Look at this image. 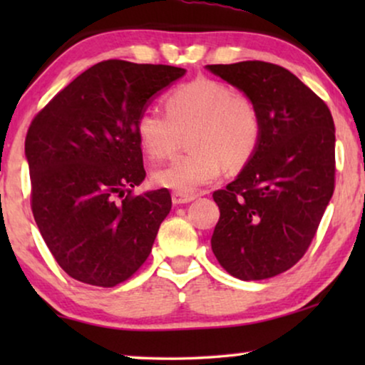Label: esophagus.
I'll return each mask as SVG.
<instances>
[{
    "label": "esophagus",
    "instance_id": "34e87169",
    "mask_svg": "<svg viewBox=\"0 0 365 365\" xmlns=\"http://www.w3.org/2000/svg\"><path fill=\"white\" fill-rule=\"evenodd\" d=\"M194 194H181V192H173V202L174 204H186L194 201Z\"/></svg>",
    "mask_w": 365,
    "mask_h": 365
}]
</instances>
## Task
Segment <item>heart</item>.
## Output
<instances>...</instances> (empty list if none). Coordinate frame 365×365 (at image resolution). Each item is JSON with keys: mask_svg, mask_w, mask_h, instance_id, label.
I'll list each match as a JSON object with an SVG mask.
<instances>
[{"mask_svg": "<svg viewBox=\"0 0 365 365\" xmlns=\"http://www.w3.org/2000/svg\"><path fill=\"white\" fill-rule=\"evenodd\" d=\"M166 114L146 109L136 119L139 144L153 161L171 159L189 136L191 154L158 169L153 181L192 194L219 178L222 168L241 171L256 154L262 136L257 104L211 78L192 79L168 94Z\"/></svg>", "mask_w": 365, "mask_h": 365, "instance_id": "obj_1", "label": "heart"}]
</instances>
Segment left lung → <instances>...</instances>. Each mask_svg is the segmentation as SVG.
<instances>
[{
	"label": "left lung",
	"instance_id": "obj_1",
	"mask_svg": "<svg viewBox=\"0 0 365 365\" xmlns=\"http://www.w3.org/2000/svg\"><path fill=\"white\" fill-rule=\"evenodd\" d=\"M257 104L261 143L236 181L212 192L219 264L242 281L286 272L316 236L336 187V129L327 104L286 68L264 61L209 64Z\"/></svg>",
	"mask_w": 365,
	"mask_h": 365
}]
</instances>
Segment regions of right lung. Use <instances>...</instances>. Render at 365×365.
I'll return each mask as SVG.
<instances>
[{"mask_svg":"<svg viewBox=\"0 0 365 365\" xmlns=\"http://www.w3.org/2000/svg\"><path fill=\"white\" fill-rule=\"evenodd\" d=\"M186 73L108 59L61 89L28 128L31 211L59 267L114 287L139 271L171 211L168 189L136 196L146 178L136 119L149 98Z\"/></svg>","mask_w":365,"mask_h":365,"instance_id":"1","label":"right lung"}]
</instances>
